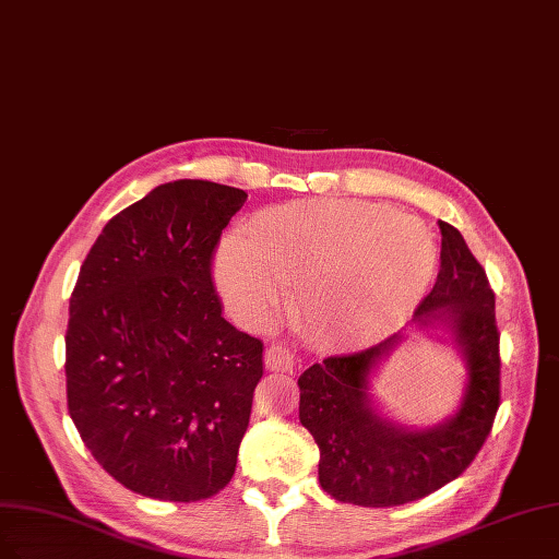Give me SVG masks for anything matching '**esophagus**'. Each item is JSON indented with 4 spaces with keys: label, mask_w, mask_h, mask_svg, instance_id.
<instances>
[{
    "label": "esophagus",
    "mask_w": 559,
    "mask_h": 559,
    "mask_svg": "<svg viewBox=\"0 0 559 559\" xmlns=\"http://www.w3.org/2000/svg\"><path fill=\"white\" fill-rule=\"evenodd\" d=\"M265 367L273 371H294L296 355L286 346H271L265 350Z\"/></svg>",
    "instance_id": "34e87169"
}]
</instances>
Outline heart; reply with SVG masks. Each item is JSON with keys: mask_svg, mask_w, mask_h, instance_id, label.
Wrapping results in <instances>:
<instances>
[{"mask_svg": "<svg viewBox=\"0 0 559 559\" xmlns=\"http://www.w3.org/2000/svg\"><path fill=\"white\" fill-rule=\"evenodd\" d=\"M438 263L433 234L411 213L346 199H300L263 209L227 238L213 275L245 323L271 321L298 286V311L330 344H362L404 321Z\"/></svg>", "mask_w": 559, "mask_h": 559, "instance_id": "b5f03b06", "label": "heart"}]
</instances>
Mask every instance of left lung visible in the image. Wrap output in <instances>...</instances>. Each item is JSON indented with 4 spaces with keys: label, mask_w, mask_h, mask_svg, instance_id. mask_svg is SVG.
Instances as JSON below:
<instances>
[{
    "label": "left lung",
    "mask_w": 559,
    "mask_h": 559,
    "mask_svg": "<svg viewBox=\"0 0 559 559\" xmlns=\"http://www.w3.org/2000/svg\"><path fill=\"white\" fill-rule=\"evenodd\" d=\"M440 273L413 325L444 328L465 362L456 411L429 427H404L373 404V376L408 340L406 330L353 355L311 365L300 378V421L314 436L328 496L360 507H396L433 493L473 463L500 406L496 296L459 229L440 222Z\"/></svg>",
    "instance_id": "left-lung-1"
}]
</instances>
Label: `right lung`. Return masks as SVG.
I'll return each instance as SVG.
<instances>
[{
	"instance_id": "add662e5",
	"label": "right lung",
	"mask_w": 559,
	"mask_h": 559,
	"mask_svg": "<svg viewBox=\"0 0 559 559\" xmlns=\"http://www.w3.org/2000/svg\"><path fill=\"white\" fill-rule=\"evenodd\" d=\"M245 190L163 183L88 250L66 330L69 413L103 471L140 496L197 502L236 471L263 344L222 319L211 259Z\"/></svg>"
}]
</instances>
